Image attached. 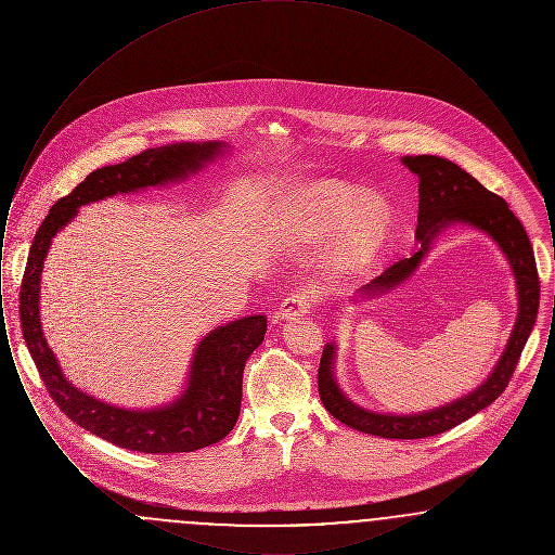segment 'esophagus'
<instances>
[{
    "mask_svg": "<svg viewBox=\"0 0 555 555\" xmlns=\"http://www.w3.org/2000/svg\"><path fill=\"white\" fill-rule=\"evenodd\" d=\"M312 308V291L297 289L287 295L279 306V318L281 320H293V318L310 314Z\"/></svg>",
    "mask_w": 555,
    "mask_h": 555,
    "instance_id": "1",
    "label": "esophagus"
}]
</instances>
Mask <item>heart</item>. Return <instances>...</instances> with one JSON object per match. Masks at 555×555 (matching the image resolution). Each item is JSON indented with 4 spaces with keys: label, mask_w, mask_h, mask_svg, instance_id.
Returning a JSON list of instances; mask_svg holds the SVG:
<instances>
[{
    "label": "heart",
    "mask_w": 555,
    "mask_h": 555,
    "mask_svg": "<svg viewBox=\"0 0 555 555\" xmlns=\"http://www.w3.org/2000/svg\"><path fill=\"white\" fill-rule=\"evenodd\" d=\"M281 229L299 243L333 237L328 268L356 274L380 254L391 233V208L380 195H364L339 181L295 186L279 204Z\"/></svg>",
    "instance_id": "b5f03b06"
}]
</instances>
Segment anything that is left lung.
<instances>
[{
  "mask_svg": "<svg viewBox=\"0 0 555 555\" xmlns=\"http://www.w3.org/2000/svg\"><path fill=\"white\" fill-rule=\"evenodd\" d=\"M401 164L408 166V170H412L421 181L416 227V241L421 247L412 258H403L389 266L380 276L360 287L353 301H358L360 297H380L383 293L393 291L403 281H408L423 262L424 256L430 251L433 241L451 224L473 227L493 238L512 268L518 291L516 322L495 369L491 370V374L470 393L457 397L443 405H437L433 410L414 414H393L374 412L351 401L339 387L335 374L337 345L335 341L324 345L318 369V391L324 408L339 423L347 424L360 433H369L385 439H424L446 433L449 428L468 421L470 416H475L502 396L537 320L539 274L527 231L522 222L514 216V211L509 210L505 199L485 189L475 177H470L451 159L439 156H405L401 158Z\"/></svg>",
  "mask_w": 555,
  "mask_h": 555,
  "instance_id": "left-lung-1",
  "label": "left lung"
}]
</instances>
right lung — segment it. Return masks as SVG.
<instances>
[{"label":"right lung","instance_id":"add662e5","mask_svg":"<svg viewBox=\"0 0 555 555\" xmlns=\"http://www.w3.org/2000/svg\"><path fill=\"white\" fill-rule=\"evenodd\" d=\"M227 152L229 143L224 141H183L147 150L122 164L98 168L73 193L53 204L33 238L21 287V326L28 351L57 408L73 423L118 448L143 453H181L208 448L224 439L237 423L243 369L254 349L264 341L266 317L238 318L216 326L199 339L185 389L172 401L145 410L112 405L75 387L46 341L39 291L52 238L87 204L147 186L181 183Z\"/></svg>","mask_w":555,"mask_h":555}]
</instances>
